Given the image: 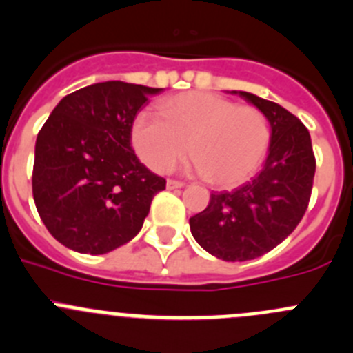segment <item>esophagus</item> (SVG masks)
Listing matches in <instances>:
<instances>
[{
	"label": "esophagus",
	"mask_w": 353,
	"mask_h": 353,
	"mask_svg": "<svg viewBox=\"0 0 353 353\" xmlns=\"http://www.w3.org/2000/svg\"><path fill=\"white\" fill-rule=\"evenodd\" d=\"M179 188H184V183H181V181H174V179L167 181V190H179Z\"/></svg>",
	"instance_id": "1"
}]
</instances>
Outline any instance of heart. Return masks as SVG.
Listing matches in <instances>:
<instances>
[{
    "label": "heart",
    "mask_w": 353,
    "mask_h": 353,
    "mask_svg": "<svg viewBox=\"0 0 353 353\" xmlns=\"http://www.w3.org/2000/svg\"><path fill=\"white\" fill-rule=\"evenodd\" d=\"M160 115L139 112L131 141L152 170L172 169L188 152L208 183L232 188L255 174L271 143L268 117L255 107L214 93L190 91L160 103Z\"/></svg>",
    "instance_id": "b5f03b06"
}]
</instances>
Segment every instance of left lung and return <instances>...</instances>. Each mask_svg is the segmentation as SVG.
<instances>
[{
    "label": "left lung",
    "mask_w": 353,
    "mask_h": 353,
    "mask_svg": "<svg viewBox=\"0 0 353 353\" xmlns=\"http://www.w3.org/2000/svg\"><path fill=\"white\" fill-rule=\"evenodd\" d=\"M255 105L271 124L262 170L234 191L212 193L207 208L190 219L191 234L225 262L262 256L299 225L312 193L316 157L305 125L274 101L232 91Z\"/></svg>",
    "instance_id": "left-lung-1"
}]
</instances>
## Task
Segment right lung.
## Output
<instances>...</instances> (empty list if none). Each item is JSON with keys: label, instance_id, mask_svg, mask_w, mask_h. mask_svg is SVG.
<instances>
[{"label": "right lung", "instance_id": "right-lung-1", "mask_svg": "<svg viewBox=\"0 0 353 353\" xmlns=\"http://www.w3.org/2000/svg\"><path fill=\"white\" fill-rule=\"evenodd\" d=\"M162 88L107 81L67 94L36 139L34 203L57 241L101 255L143 228L165 179L146 169L131 146V128Z\"/></svg>", "mask_w": 353, "mask_h": 353}]
</instances>
